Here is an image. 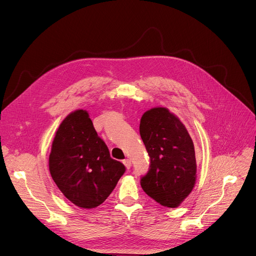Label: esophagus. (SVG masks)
Listing matches in <instances>:
<instances>
[{
	"mask_svg": "<svg viewBox=\"0 0 256 256\" xmlns=\"http://www.w3.org/2000/svg\"><path fill=\"white\" fill-rule=\"evenodd\" d=\"M123 164L125 165V168H126L127 170H129V168H131V161H130V159H125V160H123Z\"/></svg>",
	"mask_w": 256,
	"mask_h": 256,
	"instance_id": "obj_1",
	"label": "esophagus"
}]
</instances>
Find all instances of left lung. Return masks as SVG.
Here are the masks:
<instances>
[{
  "label": "left lung",
  "mask_w": 256,
  "mask_h": 256,
  "mask_svg": "<svg viewBox=\"0 0 256 256\" xmlns=\"http://www.w3.org/2000/svg\"><path fill=\"white\" fill-rule=\"evenodd\" d=\"M140 133L151 163L142 188L161 206H178L196 182L194 144L185 125L170 110L158 106L142 114Z\"/></svg>",
  "instance_id": "1"
}]
</instances>
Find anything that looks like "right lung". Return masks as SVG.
<instances>
[{
	"mask_svg": "<svg viewBox=\"0 0 256 256\" xmlns=\"http://www.w3.org/2000/svg\"><path fill=\"white\" fill-rule=\"evenodd\" d=\"M48 166L60 191L82 208L100 206L125 172L124 164L110 157L108 148L84 110L70 112L60 124Z\"/></svg>",
	"mask_w": 256,
	"mask_h": 256,
	"instance_id": "add662e5",
	"label": "right lung"
}]
</instances>
